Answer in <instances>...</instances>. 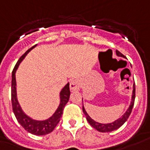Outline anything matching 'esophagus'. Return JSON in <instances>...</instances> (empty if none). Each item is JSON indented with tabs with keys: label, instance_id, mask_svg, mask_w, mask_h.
I'll list each match as a JSON object with an SVG mask.
<instances>
[{
	"label": "esophagus",
	"instance_id": "1",
	"mask_svg": "<svg viewBox=\"0 0 150 150\" xmlns=\"http://www.w3.org/2000/svg\"><path fill=\"white\" fill-rule=\"evenodd\" d=\"M79 88V82L78 79H72L70 83V88L71 90H77Z\"/></svg>",
	"mask_w": 150,
	"mask_h": 150
}]
</instances>
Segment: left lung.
Returning <instances> with one entry per match:
<instances>
[{
  "mask_svg": "<svg viewBox=\"0 0 150 150\" xmlns=\"http://www.w3.org/2000/svg\"><path fill=\"white\" fill-rule=\"evenodd\" d=\"M116 53L118 57H125V56L122 53H121L119 51H116ZM135 83L133 84V92H132V96H131V104L129 106L128 109L126 110V112L122 115V117L120 118H118L117 120L114 121L113 122H111V123H107V124H103V123H99V122H95L94 120H93L92 118L88 116V114L86 112V111L84 109L83 105V112L85 117H86V119L88 122V123L91 125V126L96 129L97 131H100V132H110V131H115L118 129L119 127L121 126L125 123V122L127 121V119L129 117V116L131 115V111H132V108H133V106H134V103H135ZM83 100V99H82Z\"/></svg>",
  "mask_w": 150,
  "mask_h": 150,
  "instance_id": "left-lung-1",
  "label": "left lung"
}]
</instances>
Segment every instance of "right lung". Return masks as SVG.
Listing matches in <instances>:
<instances>
[{
	"mask_svg": "<svg viewBox=\"0 0 150 150\" xmlns=\"http://www.w3.org/2000/svg\"><path fill=\"white\" fill-rule=\"evenodd\" d=\"M37 45H34L31 48L25 52V53L19 58V61L17 62L15 65L14 70L12 71V80H11V103H12V108L13 112L15 113V116L17 121L21 126L24 127L26 131L31 133L33 135H45L49 134L53 131L54 128L57 126L58 122H60L62 115L63 113V109L65 106L68 103L71 91H70V84L69 83L65 85V87L62 88V91L60 92V104L57 109L51 117L47 118L43 121H37L33 120V118L28 117V115L24 113V111L22 110L20 105H19L18 99H17V93H16V79H15V72L17 71L18 67L21 62L26 57V55Z\"/></svg>",
	"mask_w": 150,
	"mask_h": 150,
	"instance_id": "obj_1",
	"label": "right lung"
}]
</instances>
